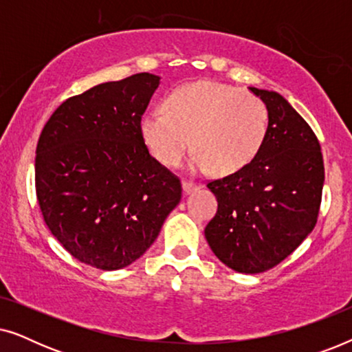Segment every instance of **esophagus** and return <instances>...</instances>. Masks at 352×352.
<instances>
[{
    "instance_id": "1",
    "label": "esophagus",
    "mask_w": 352,
    "mask_h": 352,
    "mask_svg": "<svg viewBox=\"0 0 352 352\" xmlns=\"http://www.w3.org/2000/svg\"><path fill=\"white\" fill-rule=\"evenodd\" d=\"M197 187H199V184H197V182H194V181H190V179L182 181V189H184L186 194H189V192L195 190Z\"/></svg>"
}]
</instances>
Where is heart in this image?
<instances>
[{
    "label": "heart",
    "instance_id": "heart-1",
    "mask_svg": "<svg viewBox=\"0 0 352 352\" xmlns=\"http://www.w3.org/2000/svg\"><path fill=\"white\" fill-rule=\"evenodd\" d=\"M267 105L259 96L216 81L171 91L163 110L141 122L144 142L165 166H179L194 146L195 171L232 175L253 162L267 136Z\"/></svg>",
    "mask_w": 352,
    "mask_h": 352
}]
</instances>
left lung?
I'll return each instance as SVG.
<instances>
[{"label":"left lung","mask_w":352,"mask_h":352,"mask_svg":"<svg viewBox=\"0 0 352 352\" xmlns=\"http://www.w3.org/2000/svg\"><path fill=\"white\" fill-rule=\"evenodd\" d=\"M250 89L267 105L266 141L242 170L208 181L218 210L205 237L226 266L259 274L290 256L314 229L325 173L306 120L278 93Z\"/></svg>","instance_id":"obj_1"}]
</instances>
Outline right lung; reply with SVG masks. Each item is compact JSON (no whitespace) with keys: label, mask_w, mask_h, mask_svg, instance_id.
<instances>
[{"label":"right lung","mask_w":352,"mask_h":352,"mask_svg":"<svg viewBox=\"0 0 352 352\" xmlns=\"http://www.w3.org/2000/svg\"><path fill=\"white\" fill-rule=\"evenodd\" d=\"M157 75L136 74L64 100L36 144L35 189L43 219L78 261L126 267L155 242L179 204V177L144 142L141 120Z\"/></svg>","instance_id":"obj_1"}]
</instances>
